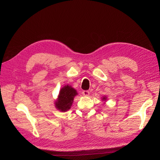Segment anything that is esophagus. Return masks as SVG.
<instances>
[{"mask_svg": "<svg viewBox=\"0 0 160 160\" xmlns=\"http://www.w3.org/2000/svg\"><path fill=\"white\" fill-rule=\"evenodd\" d=\"M82 95L84 96H88L89 95V91H83Z\"/></svg>", "mask_w": 160, "mask_h": 160, "instance_id": "34e87169", "label": "esophagus"}]
</instances>
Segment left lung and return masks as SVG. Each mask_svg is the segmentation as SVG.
<instances>
[{
  "mask_svg": "<svg viewBox=\"0 0 160 160\" xmlns=\"http://www.w3.org/2000/svg\"><path fill=\"white\" fill-rule=\"evenodd\" d=\"M106 99H107V98H106V97H103V98H102V100H106Z\"/></svg>",
  "mask_w": 160,
  "mask_h": 160,
  "instance_id": "left-lung-1",
  "label": "left lung"
}]
</instances>
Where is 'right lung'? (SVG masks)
Masks as SVG:
<instances>
[{
  "mask_svg": "<svg viewBox=\"0 0 160 160\" xmlns=\"http://www.w3.org/2000/svg\"><path fill=\"white\" fill-rule=\"evenodd\" d=\"M78 95L76 89L69 85L64 86L60 89L58 98L55 102L56 108L62 112H65L70 109L73 102L74 97Z\"/></svg>",
  "mask_w": 160,
  "mask_h": 160,
  "instance_id": "right-lung-1",
  "label": "right lung"
}]
</instances>
